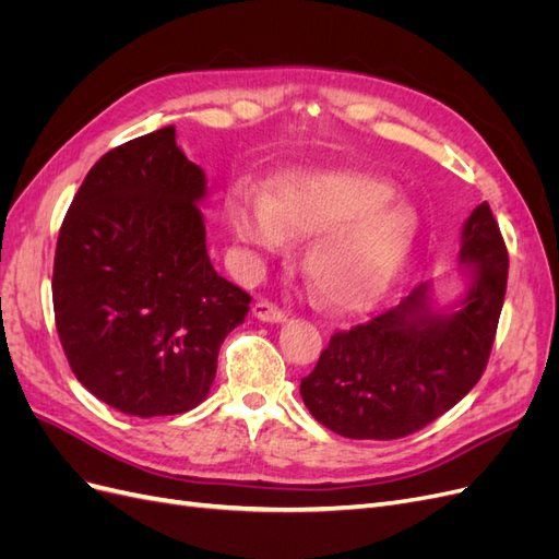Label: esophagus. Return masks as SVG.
Returning <instances> with one entry per match:
<instances>
[{
	"mask_svg": "<svg viewBox=\"0 0 559 559\" xmlns=\"http://www.w3.org/2000/svg\"><path fill=\"white\" fill-rule=\"evenodd\" d=\"M251 314L259 321H267V324H282V321H286L284 310H280L277 306H273V302H267V300H259L257 306L251 308Z\"/></svg>",
	"mask_w": 559,
	"mask_h": 559,
	"instance_id": "1",
	"label": "esophagus"
}]
</instances>
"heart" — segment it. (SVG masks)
<instances>
[{
    "label": "heart",
    "mask_w": 559,
    "mask_h": 559,
    "mask_svg": "<svg viewBox=\"0 0 559 559\" xmlns=\"http://www.w3.org/2000/svg\"><path fill=\"white\" fill-rule=\"evenodd\" d=\"M394 186L354 170H296L273 193L251 189L230 198L240 242L282 257L292 240L310 238L302 267L333 310H361L378 300L413 249L417 214L394 200Z\"/></svg>",
    "instance_id": "1"
}]
</instances>
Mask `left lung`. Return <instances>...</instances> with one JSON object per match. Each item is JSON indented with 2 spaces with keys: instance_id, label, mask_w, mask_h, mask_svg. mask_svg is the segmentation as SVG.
Masks as SVG:
<instances>
[{
  "instance_id": "left-lung-1",
  "label": "left lung",
  "mask_w": 559,
  "mask_h": 559,
  "mask_svg": "<svg viewBox=\"0 0 559 559\" xmlns=\"http://www.w3.org/2000/svg\"><path fill=\"white\" fill-rule=\"evenodd\" d=\"M464 294L436 306L425 282L399 306L331 335L300 396L312 417L345 438L394 441L460 403L492 349L509 280V251L487 202L460 238Z\"/></svg>"
}]
</instances>
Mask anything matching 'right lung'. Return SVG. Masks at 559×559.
<instances>
[{"mask_svg":"<svg viewBox=\"0 0 559 559\" xmlns=\"http://www.w3.org/2000/svg\"><path fill=\"white\" fill-rule=\"evenodd\" d=\"M205 198V173L165 126L99 158L67 210L53 263L60 343L76 380L126 415L205 401L218 347L249 312V294L210 261Z\"/></svg>","mask_w":559,"mask_h":559,"instance_id":"add662e5","label":"right lung"}]
</instances>
